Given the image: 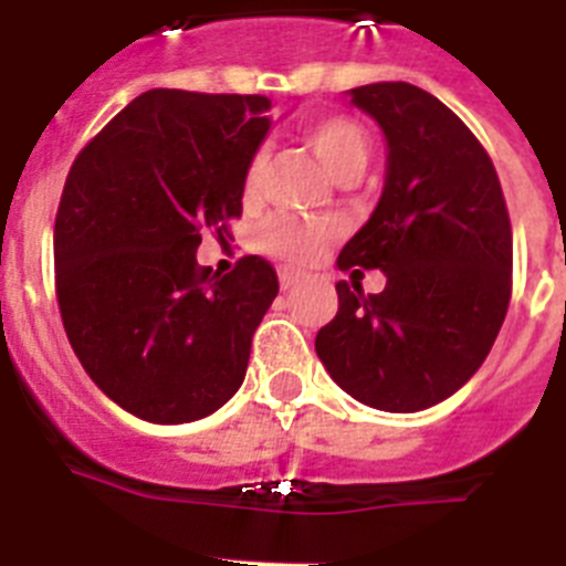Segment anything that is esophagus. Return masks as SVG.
I'll use <instances>...</instances> for the list:
<instances>
[{"instance_id":"esophagus-1","label":"esophagus","mask_w":566,"mask_h":566,"mask_svg":"<svg viewBox=\"0 0 566 566\" xmlns=\"http://www.w3.org/2000/svg\"><path fill=\"white\" fill-rule=\"evenodd\" d=\"M279 282H282V291H291V287H296V284L302 282V273L282 268L279 270Z\"/></svg>"}]
</instances>
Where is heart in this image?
<instances>
[{
    "mask_svg": "<svg viewBox=\"0 0 566 566\" xmlns=\"http://www.w3.org/2000/svg\"><path fill=\"white\" fill-rule=\"evenodd\" d=\"M302 137L319 155L327 172L336 180H356L371 160V137L359 123L345 117V114H325V117H313V120L302 123ZM264 166H268L264 155H253L247 164V198H255V192H259ZM331 235H334V227L327 224H311V221H296V218H270L268 224L261 227L259 244L264 253L275 255V259L291 261V264H307L322 253V247L331 241Z\"/></svg>",
    "mask_w": 566,
    "mask_h": 566,
    "instance_id": "1",
    "label": "heart"
}]
</instances>
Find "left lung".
Wrapping results in <instances>:
<instances>
[{
  "mask_svg": "<svg viewBox=\"0 0 566 566\" xmlns=\"http://www.w3.org/2000/svg\"><path fill=\"white\" fill-rule=\"evenodd\" d=\"M386 132V189L339 270H382L386 291L336 282L316 354L354 400L422 411L467 386L512 296V224L495 164L449 106L411 83L350 88ZM363 273V270H354Z\"/></svg>",
  "mask_w": 566,
  "mask_h": 566,
  "instance_id": "obj_1",
  "label": "left lung"
}]
</instances>
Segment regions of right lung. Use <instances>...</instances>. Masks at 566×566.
<instances>
[{
  "mask_svg": "<svg viewBox=\"0 0 566 566\" xmlns=\"http://www.w3.org/2000/svg\"><path fill=\"white\" fill-rule=\"evenodd\" d=\"M268 108L261 94L151 88L71 164L54 221L56 305L94 386L140 420H201L244 382L279 279L261 255L218 275L195 250L203 230L224 239L241 218Z\"/></svg>",
  "mask_w": 566,
  "mask_h": 566,
  "instance_id": "right-lung-1",
  "label": "right lung"
}]
</instances>
